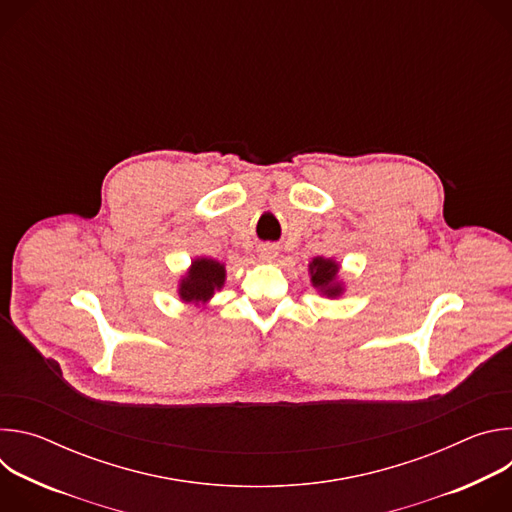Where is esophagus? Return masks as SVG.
<instances>
[{"instance_id":"obj_1","label":"esophagus","mask_w":512,"mask_h":512,"mask_svg":"<svg viewBox=\"0 0 512 512\" xmlns=\"http://www.w3.org/2000/svg\"><path fill=\"white\" fill-rule=\"evenodd\" d=\"M277 253H279V249H277L275 245H263V247H259V255H261L263 259H273V257H277Z\"/></svg>"}]
</instances>
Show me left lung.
Returning a JSON list of instances; mask_svg holds the SVG:
<instances>
[{
	"mask_svg": "<svg viewBox=\"0 0 512 512\" xmlns=\"http://www.w3.org/2000/svg\"><path fill=\"white\" fill-rule=\"evenodd\" d=\"M310 271H312V281L316 287H320L326 296H338L340 294V285L334 283L336 273H338V265L330 259H322L316 257L310 263Z\"/></svg>",
	"mask_w": 512,
	"mask_h": 512,
	"instance_id": "obj_1",
	"label": "left lung"
}]
</instances>
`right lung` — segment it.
<instances>
[{
	"label": "right lung",
	"instance_id": "obj_1",
	"mask_svg": "<svg viewBox=\"0 0 512 512\" xmlns=\"http://www.w3.org/2000/svg\"><path fill=\"white\" fill-rule=\"evenodd\" d=\"M225 281V267L212 259H196L182 279L180 298L184 302H206Z\"/></svg>",
	"mask_w": 512,
	"mask_h": 512
}]
</instances>
